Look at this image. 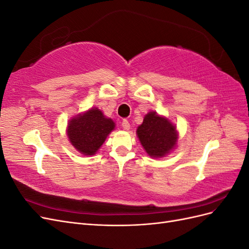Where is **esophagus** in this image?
<instances>
[{
  "instance_id": "esophagus-1",
  "label": "esophagus",
  "mask_w": 249,
  "mask_h": 249,
  "mask_svg": "<svg viewBox=\"0 0 249 249\" xmlns=\"http://www.w3.org/2000/svg\"><path fill=\"white\" fill-rule=\"evenodd\" d=\"M122 126L124 127V131H129V130H130V124H129V122H127L126 119H124V120H123Z\"/></svg>"
}]
</instances>
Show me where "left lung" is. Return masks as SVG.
Returning a JSON list of instances; mask_svg holds the SVG:
<instances>
[{
    "label": "left lung",
    "instance_id": "obj_1",
    "mask_svg": "<svg viewBox=\"0 0 249 249\" xmlns=\"http://www.w3.org/2000/svg\"><path fill=\"white\" fill-rule=\"evenodd\" d=\"M136 134L145 153L155 159L171 153L178 140L177 125L155 111H149L144 116Z\"/></svg>",
    "mask_w": 249,
    "mask_h": 249
}]
</instances>
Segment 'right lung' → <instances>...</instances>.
Instances as JSON below:
<instances>
[{
	"label": "right lung",
	"instance_id": "1",
	"mask_svg": "<svg viewBox=\"0 0 249 249\" xmlns=\"http://www.w3.org/2000/svg\"><path fill=\"white\" fill-rule=\"evenodd\" d=\"M112 118L104 115L102 110L92 107L70 119L66 135L71 144L84 156H93L115 129Z\"/></svg>",
	"mask_w": 249,
	"mask_h": 249
}]
</instances>
